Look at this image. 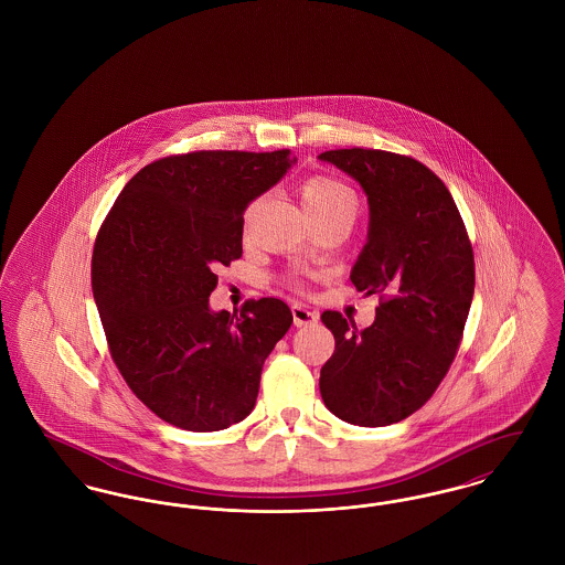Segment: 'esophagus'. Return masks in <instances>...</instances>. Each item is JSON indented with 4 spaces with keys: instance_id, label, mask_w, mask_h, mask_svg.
<instances>
[{
    "instance_id": "obj_1",
    "label": "esophagus",
    "mask_w": 565,
    "mask_h": 565,
    "mask_svg": "<svg viewBox=\"0 0 565 565\" xmlns=\"http://www.w3.org/2000/svg\"><path fill=\"white\" fill-rule=\"evenodd\" d=\"M291 312H294V323L297 327L315 326L319 321V312L306 308L303 303H294Z\"/></svg>"
}]
</instances>
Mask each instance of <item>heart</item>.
Returning a JSON list of instances; mask_svg holds the SVG:
<instances>
[{
    "label": "heart",
    "instance_id": "heart-1",
    "mask_svg": "<svg viewBox=\"0 0 565 565\" xmlns=\"http://www.w3.org/2000/svg\"><path fill=\"white\" fill-rule=\"evenodd\" d=\"M301 204L310 221L351 216L355 221L359 198L353 186L333 177H312L301 184Z\"/></svg>",
    "mask_w": 565,
    "mask_h": 565
}]
</instances>
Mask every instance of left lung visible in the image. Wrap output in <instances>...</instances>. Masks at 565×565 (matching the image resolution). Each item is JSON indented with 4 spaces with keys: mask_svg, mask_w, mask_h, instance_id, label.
Segmentation results:
<instances>
[{
    "mask_svg": "<svg viewBox=\"0 0 565 565\" xmlns=\"http://www.w3.org/2000/svg\"><path fill=\"white\" fill-rule=\"evenodd\" d=\"M319 159L367 195V239L351 280L383 299L363 331L340 312L321 315L335 338L321 397L351 425L383 427L416 413L457 355L475 297L472 244L445 182L413 157L340 149Z\"/></svg>",
    "mask_w": 565,
    "mask_h": 565,
    "instance_id": "1",
    "label": "left lung"
}]
</instances>
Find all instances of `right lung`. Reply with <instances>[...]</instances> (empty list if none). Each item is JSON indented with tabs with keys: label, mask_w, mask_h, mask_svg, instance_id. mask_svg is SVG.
Wrapping results in <instances>:
<instances>
[{
	"label": "right lung",
	"mask_w": 565,
	"mask_h": 565,
	"mask_svg": "<svg viewBox=\"0 0 565 565\" xmlns=\"http://www.w3.org/2000/svg\"><path fill=\"white\" fill-rule=\"evenodd\" d=\"M296 163L289 150H200L125 184L93 248L90 285L125 383L166 423L218 431L250 415L294 315L262 297L214 312L216 269L242 257L244 210Z\"/></svg>",
	"instance_id": "right-lung-1"
}]
</instances>
